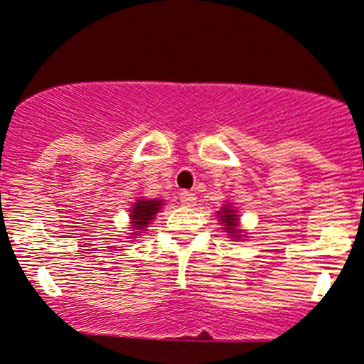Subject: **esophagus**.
I'll return each instance as SVG.
<instances>
[{
    "label": "esophagus",
    "mask_w": 364,
    "mask_h": 364,
    "mask_svg": "<svg viewBox=\"0 0 364 364\" xmlns=\"http://www.w3.org/2000/svg\"><path fill=\"white\" fill-rule=\"evenodd\" d=\"M181 203L183 207H194L196 203V196L193 193H187V191H182L181 193Z\"/></svg>",
    "instance_id": "obj_1"
}]
</instances>
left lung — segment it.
Masks as SVG:
<instances>
[{"label": "left lung", "mask_w": 364, "mask_h": 364, "mask_svg": "<svg viewBox=\"0 0 364 364\" xmlns=\"http://www.w3.org/2000/svg\"><path fill=\"white\" fill-rule=\"evenodd\" d=\"M219 219V225L223 226V230L226 232V235H230L232 240H239V239H247V232L246 230L240 228V219H239V212L237 208L233 207L232 201H225L223 207L215 212Z\"/></svg>", "instance_id": "8db88e82"}]
</instances>
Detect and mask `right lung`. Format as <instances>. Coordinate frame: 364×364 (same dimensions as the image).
<instances>
[{
    "label": "right lung",
    "mask_w": 364,
    "mask_h": 364,
    "mask_svg": "<svg viewBox=\"0 0 364 364\" xmlns=\"http://www.w3.org/2000/svg\"><path fill=\"white\" fill-rule=\"evenodd\" d=\"M164 201L157 200V198H143L139 196L138 200L132 203V207L129 208V219H131V225H129V239H138V235H141L143 232H146L152 221L156 219V215L159 214V210L163 208Z\"/></svg>",
    "instance_id": "1"
}]
</instances>
